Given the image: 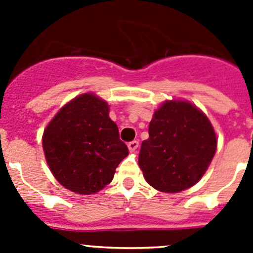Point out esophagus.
Masks as SVG:
<instances>
[{"label":"esophagus","instance_id":"1","mask_svg":"<svg viewBox=\"0 0 253 253\" xmlns=\"http://www.w3.org/2000/svg\"><path fill=\"white\" fill-rule=\"evenodd\" d=\"M138 147H139V142L138 140H133V142H130L128 144V148L130 152H135L138 149Z\"/></svg>","mask_w":253,"mask_h":253}]
</instances>
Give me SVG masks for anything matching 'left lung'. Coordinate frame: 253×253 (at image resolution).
Returning <instances> with one entry per match:
<instances>
[{"mask_svg": "<svg viewBox=\"0 0 253 253\" xmlns=\"http://www.w3.org/2000/svg\"><path fill=\"white\" fill-rule=\"evenodd\" d=\"M148 133L138 162L147 182L162 193H180L194 186L215 154L213 125L189 101L163 102L154 111Z\"/></svg>", "mask_w": 253, "mask_h": 253, "instance_id": "8db88e82", "label": "left lung"}]
</instances>
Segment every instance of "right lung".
Here are the masks:
<instances>
[{"label":"right lung","instance_id":"right-lung-1","mask_svg":"<svg viewBox=\"0 0 253 253\" xmlns=\"http://www.w3.org/2000/svg\"><path fill=\"white\" fill-rule=\"evenodd\" d=\"M43 149L58 182L81 195L110 184L129 154L109 118V105L93 93L77 96L55 114L44 130Z\"/></svg>","mask_w":253,"mask_h":253}]
</instances>
